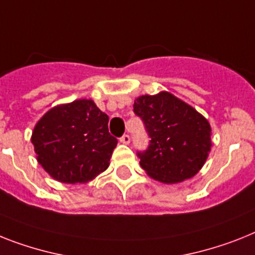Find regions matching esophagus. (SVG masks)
<instances>
[{
    "label": "esophagus",
    "mask_w": 255,
    "mask_h": 255,
    "mask_svg": "<svg viewBox=\"0 0 255 255\" xmlns=\"http://www.w3.org/2000/svg\"><path fill=\"white\" fill-rule=\"evenodd\" d=\"M120 142L124 143V144H129V143H130V135H129V134H124V135L120 138Z\"/></svg>",
    "instance_id": "1"
}]
</instances>
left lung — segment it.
Here are the masks:
<instances>
[{"mask_svg":"<svg viewBox=\"0 0 255 255\" xmlns=\"http://www.w3.org/2000/svg\"><path fill=\"white\" fill-rule=\"evenodd\" d=\"M132 111L150 138L146 150L136 151L148 176L174 184L198 173L211 148V128L203 116L168 92L140 96Z\"/></svg>","mask_w":255,"mask_h":255,"instance_id":"left-lung-1","label":"left lung"}]
</instances>
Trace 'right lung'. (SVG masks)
<instances>
[{"instance_id": "right-lung-1", "label": "right lung", "mask_w": 255, "mask_h": 255, "mask_svg": "<svg viewBox=\"0 0 255 255\" xmlns=\"http://www.w3.org/2000/svg\"><path fill=\"white\" fill-rule=\"evenodd\" d=\"M108 116L92 100L54 107L32 132L37 161L57 181L87 182L105 170L117 139L109 134Z\"/></svg>"}]
</instances>
